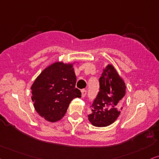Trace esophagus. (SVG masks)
Instances as JSON below:
<instances>
[{
	"mask_svg": "<svg viewBox=\"0 0 159 159\" xmlns=\"http://www.w3.org/2000/svg\"><path fill=\"white\" fill-rule=\"evenodd\" d=\"M86 94V89H82L81 90V96L82 98H84Z\"/></svg>",
	"mask_w": 159,
	"mask_h": 159,
	"instance_id": "obj_1",
	"label": "esophagus"
}]
</instances>
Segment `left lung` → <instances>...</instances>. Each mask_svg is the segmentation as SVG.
Wrapping results in <instances>:
<instances>
[{"label":"left lung","instance_id":"1","mask_svg":"<svg viewBox=\"0 0 159 159\" xmlns=\"http://www.w3.org/2000/svg\"><path fill=\"white\" fill-rule=\"evenodd\" d=\"M100 81V92L90 106L89 121L96 127H106L116 121L122 109L126 93L123 78L112 65L106 66Z\"/></svg>","mask_w":159,"mask_h":159}]
</instances>
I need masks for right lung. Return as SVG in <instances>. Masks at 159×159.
Segmentation results:
<instances>
[{
	"mask_svg": "<svg viewBox=\"0 0 159 159\" xmlns=\"http://www.w3.org/2000/svg\"><path fill=\"white\" fill-rule=\"evenodd\" d=\"M73 63L56 61L45 67L31 86L36 111L45 120L56 122L65 115L74 98H81L75 88Z\"/></svg>",
	"mask_w": 159,
	"mask_h": 159,
	"instance_id": "right-lung-1",
	"label": "right lung"
}]
</instances>
